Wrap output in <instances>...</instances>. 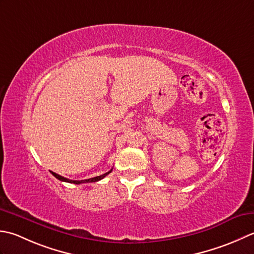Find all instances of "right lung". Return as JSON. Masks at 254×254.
Segmentation results:
<instances>
[{
    "label": "right lung",
    "instance_id": "right-lung-1",
    "mask_svg": "<svg viewBox=\"0 0 254 254\" xmlns=\"http://www.w3.org/2000/svg\"><path fill=\"white\" fill-rule=\"evenodd\" d=\"M111 172H112V170H111V171H108V172H106V173H104V174L100 175V177H95V178L87 179V180H81V181L69 180V179H66V178L61 177V175L57 174V173H55V172H51V173H53V175H54L55 178H57L58 180L62 181V182H68V183H73V184H81V183H92V182H97V181H100V180H102V179H104V178L106 177V175H107V174H110Z\"/></svg>",
    "mask_w": 254,
    "mask_h": 254
}]
</instances>
